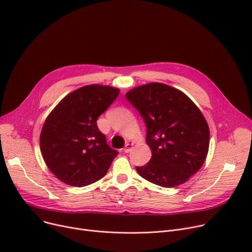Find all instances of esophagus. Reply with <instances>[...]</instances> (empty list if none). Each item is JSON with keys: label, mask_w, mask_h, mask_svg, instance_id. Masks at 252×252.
<instances>
[{"label": "esophagus", "mask_w": 252, "mask_h": 252, "mask_svg": "<svg viewBox=\"0 0 252 252\" xmlns=\"http://www.w3.org/2000/svg\"><path fill=\"white\" fill-rule=\"evenodd\" d=\"M132 147H133V144L127 143V144L125 146V148H124V151H125L126 153H127V152H129V151H130V149H132Z\"/></svg>", "instance_id": "obj_1"}]
</instances>
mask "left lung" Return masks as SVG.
<instances>
[{
    "mask_svg": "<svg viewBox=\"0 0 252 252\" xmlns=\"http://www.w3.org/2000/svg\"><path fill=\"white\" fill-rule=\"evenodd\" d=\"M147 126L148 163L136 167L141 177L162 188L188 181L200 170L209 149L210 132L200 109L182 92L153 82L126 94Z\"/></svg>",
    "mask_w": 252,
    "mask_h": 252,
    "instance_id": "left-lung-1",
    "label": "left lung"
}]
</instances>
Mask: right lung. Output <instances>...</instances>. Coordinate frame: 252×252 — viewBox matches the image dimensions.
I'll return each mask as SVG.
<instances>
[{"instance_id":"right-lung-1","label":"right lung","mask_w":252,"mask_h":252,"mask_svg":"<svg viewBox=\"0 0 252 252\" xmlns=\"http://www.w3.org/2000/svg\"><path fill=\"white\" fill-rule=\"evenodd\" d=\"M119 94L111 86L86 85L59 103L40 136L42 157L63 183L82 188L103 178L118 151L107 144L96 119Z\"/></svg>"}]
</instances>
